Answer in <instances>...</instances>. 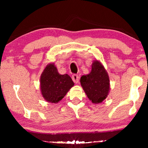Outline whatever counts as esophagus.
I'll return each instance as SVG.
<instances>
[{
	"mask_svg": "<svg viewBox=\"0 0 148 148\" xmlns=\"http://www.w3.org/2000/svg\"><path fill=\"white\" fill-rule=\"evenodd\" d=\"M72 79L75 83H77L79 82V76L76 74L73 75H72Z\"/></svg>",
	"mask_w": 148,
	"mask_h": 148,
	"instance_id": "1",
	"label": "esophagus"
}]
</instances>
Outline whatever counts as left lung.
<instances>
[{
	"instance_id": "obj_1",
	"label": "left lung",
	"mask_w": 148,
	"mask_h": 148,
	"mask_svg": "<svg viewBox=\"0 0 148 148\" xmlns=\"http://www.w3.org/2000/svg\"><path fill=\"white\" fill-rule=\"evenodd\" d=\"M80 82L87 96L94 104L101 103L108 96L110 90L109 77L98 60L93 62L90 73L83 75Z\"/></svg>"
}]
</instances>
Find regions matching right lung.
<instances>
[{"label": "right lung", "instance_id": "right-lung-1", "mask_svg": "<svg viewBox=\"0 0 148 148\" xmlns=\"http://www.w3.org/2000/svg\"><path fill=\"white\" fill-rule=\"evenodd\" d=\"M73 86L70 76L67 74L60 75L54 64H48L40 77L42 94L49 102H59Z\"/></svg>", "mask_w": 148, "mask_h": 148}]
</instances>
